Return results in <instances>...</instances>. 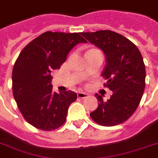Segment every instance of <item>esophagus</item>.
I'll return each mask as SVG.
<instances>
[{"label": "esophagus", "instance_id": "1", "mask_svg": "<svg viewBox=\"0 0 158 158\" xmlns=\"http://www.w3.org/2000/svg\"><path fill=\"white\" fill-rule=\"evenodd\" d=\"M77 96H78V98H85L88 97V94L84 93V92H79V93L77 94Z\"/></svg>", "mask_w": 158, "mask_h": 158}]
</instances>
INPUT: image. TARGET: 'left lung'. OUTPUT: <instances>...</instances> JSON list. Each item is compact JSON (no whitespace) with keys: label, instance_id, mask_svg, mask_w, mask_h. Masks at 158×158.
Masks as SVG:
<instances>
[{"label":"left lung","instance_id":"obj_1","mask_svg":"<svg viewBox=\"0 0 158 158\" xmlns=\"http://www.w3.org/2000/svg\"><path fill=\"white\" fill-rule=\"evenodd\" d=\"M81 35L105 54L106 64L102 75L107 80L104 86L112 91L106 102L101 95L95 94L98 106L90 116L103 126L125 122L136 110L144 92L146 71L142 55L132 42L113 31Z\"/></svg>","mask_w":158,"mask_h":158}]
</instances>
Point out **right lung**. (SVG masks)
Returning a JSON list of instances; mask_svg holds the SVG:
<instances>
[{
    "instance_id": "right-lung-1",
    "label": "right lung",
    "mask_w": 158,
    "mask_h": 158,
    "mask_svg": "<svg viewBox=\"0 0 158 158\" xmlns=\"http://www.w3.org/2000/svg\"><path fill=\"white\" fill-rule=\"evenodd\" d=\"M87 43L79 33L48 31L33 39L19 55L12 71V89L17 106L28 123L50 131L66 120L73 91H52L51 73L60 69L74 46Z\"/></svg>"
}]
</instances>
